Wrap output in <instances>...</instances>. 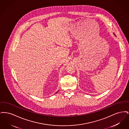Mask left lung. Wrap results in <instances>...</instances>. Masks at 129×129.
Returning a JSON list of instances; mask_svg holds the SVG:
<instances>
[{
  "label": "left lung",
  "instance_id": "1",
  "mask_svg": "<svg viewBox=\"0 0 129 129\" xmlns=\"http://www.w3.org/2000/svg\"><path fill=\"white\" fill-rule=\"evenodd\" d=\"M115 36H116V35H115Z\"/></svg>",
  "mask_w": 129,
  "mask_h": 129
}]
</instances>
